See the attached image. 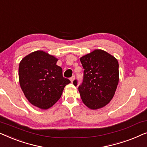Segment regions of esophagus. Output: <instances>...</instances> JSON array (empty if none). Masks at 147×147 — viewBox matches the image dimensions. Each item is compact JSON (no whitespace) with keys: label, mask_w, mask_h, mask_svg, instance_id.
I'll use <instances>...</instances> for the list:
<instances>
[{"label":"esophagus","mask_w":147,"mask_h":147,"mask_svg":"<svg viewBox=\"0 0 147 147\" xmlns=\"http://www.w3.org/2000/svg\"><path fill=\"white\" fill-rule=\"evenodd\" d=\"M74 79H75V76H73L72 77L70 78V81H71V82H73Z\"/></svg>","instance_id":"esophagus-1"}]
</instances>
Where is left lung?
I'll list each match as a JSON object with an SVG mask.
<instances>
[{
  "label": "left lung",
  "instance_id": "left-lung-1",
  "mask_svg": "<svg viewBox=\"0 0 147 147\" xmlns=\"http://www.w3.org/2000/svg\"><path fill=\"white\" fill-rule=\"evenodd\" d=\"M84 70L83 82L78 87L82 102L96 110L105 106L115 94L119 81L118 60L107 52L96 49L80 58ZM74 86L78 82L74 81Z\"/></svg>",
  "mask_w": 147,
  "mask_h": 147
}]
</instances>
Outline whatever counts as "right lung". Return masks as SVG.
Returning <instances> with one entry per match:
<instances>
[{"label":"right lung","mask_w":147,"mask_h":147,"mask_svg":"<svg viewBox=\"0 0 147 147\" xmlns=\"http://www.w3.org/2000/svg\"><path fill=\"white\" fill-rule=\"evenodd\" d=\"M57 59L43 51H36L25 56L19 63L20 86L30 103L41 109H48L61 97L70 83L63 77Z\"/></svg>","instance_id":"1"}]
</instances>
